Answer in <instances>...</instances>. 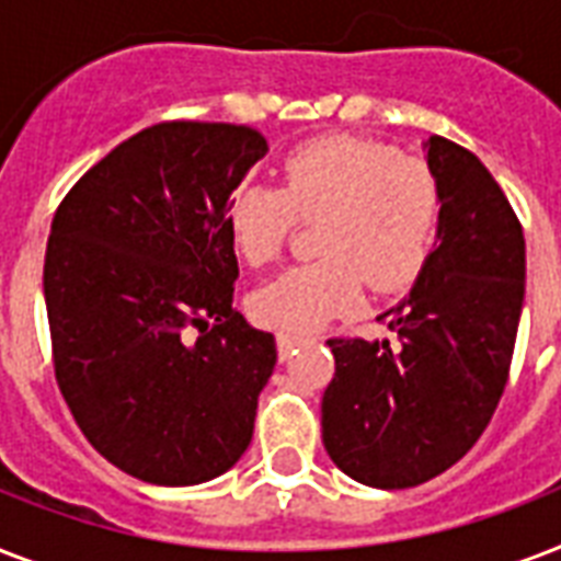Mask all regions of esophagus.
<instances>
[{
  "mask_svg": "<svg viewBox=\"0 0 561 561\" xmlns=\"http://www.w3.org/2000/svg\"><path fill=\"white\" fill-rule=\"evenodd\" d=\"M302 343H308V337L302 332H294V329H279V332H276V346H279L282 358L290 355L297 346H302Z\"/></svg>",
  "mask_w": 561,
  "mask_h": 561,
  "instance_id": "34e87169",
  "label": "esophagus"
}]
</instances>
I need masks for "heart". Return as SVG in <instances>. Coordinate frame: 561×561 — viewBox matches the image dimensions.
I'll return each mask as SVG.
<instances>
[{
  "instance_id": "1",
  "label": "heart",
  "mask_w": 561,
  "mask_h": 561,
  "mask_svg": "<svg viewBox=\"0 0 561 561\" xmlns=\"http://www.w3.org/2000/svg\"><path fill=\"white\" fill-rule=\"evenodd\" d=\"M299 218H325L317 232L323 259L255 290L253 314L306 332L358 306L364 279L381 294L416 279L439 224V183L425 160L387 145L320 139L288 153L282 186L238 188L227 229L238 253L262 267L285 253Z\"/></svg>"
}]
</instances>
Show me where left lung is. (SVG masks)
<instances>
[{
    "mask_svg": "<svg viewBox=\"0 0 561 561\" xmlns=\"http://www.w3.org/2000/svg\"><path fill=\"white\" fill-rule=\"evenodd\" d=\"M439 183L436 247L399 306L378 314L399 341L332 337L323 445L375 489L443 474L478 443L513 364L524 306V232L471 151L427 136Z\"/></svg>",
    "mask_w": 561,
    "mask_h": 561,
    "instance_id": "left-lung-1",
    "label": "left lung"
}]
</instances>
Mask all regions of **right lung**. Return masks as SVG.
<instances>
[{
  "instance_id": "add662e5",
  "label": "right lung",
  "mask_w": 561,
  "mask_h": 561,
  "mask_svg": "<svg viewBox=\"0 0 561 561\" xmlns=\"http://www.w3.org/2000/svg\"><path fill=\"white\" fill-rule=\"evenodd\" d=\"M267 153L247 125L162 122L95 162L51 220L57 387L116 469L194 486L253 439L276 341L232 308L229 197Z\"/></svg>"
}]
</instances>
